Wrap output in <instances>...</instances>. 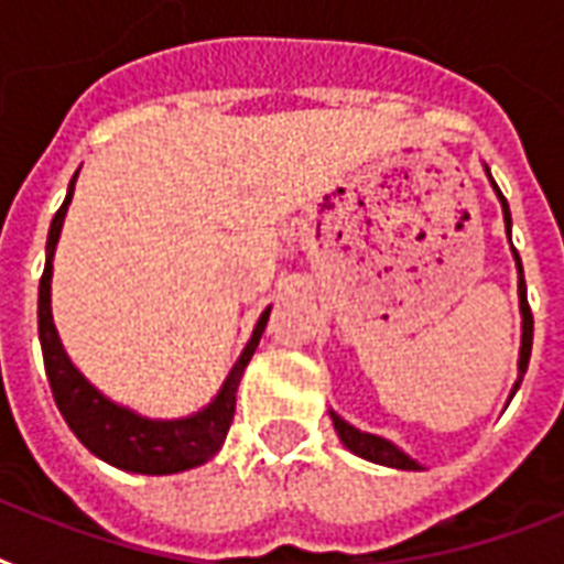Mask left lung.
Segmentation results:
<instances>
[{
	"mask_svg": "<svg viewBox=\"0 0 564 564\" xmlns=\"http://www.w3.org/2000/svg\"><path fill=\"white\" fill-rule=\"evenodd\" d=\"M486 175H489V166H486ZM491 181V175H489ZM491 187L498 193L500 207H503V221H507V234H512V216H509V204L503 198V193L498 189V184L491 181ZM512 254H516V265H518V304H521V354H518V380L512 386V394L518 392V386H521V377L527 371V362H530V351H533V313H530V304H527V283H524V265H521V257L512 248ZM330 419H334V427L343 438V445L351 451V454L362 456V459H369V463L377 465H389V468H401V471H419L421 465L415 459L403 454L401 447H394L389 438H380L375 433H362V430L351 427L348 421L339 419L334 410H330Z\"/></svg>",
	"mask_w": 564,
	"mask_h": 564,
	"instance_id": "left-lung-1",
	"label": "left lung"
}]
</instances>
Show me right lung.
<instances>
[{"label":"right lung","instance_id":"obj_1","mask_svg":"<svg viewBox=\"0 0 564 564\" xmlns=\"http://www.w3.org/2000/svg\"><path fill=\"white\" fill-rule=\"evenodd\" d=\"M78 172L69 181L66 198L61 210L52 219L46 239V269L40 278L37 292V330L40 348H43V362H46L48 386L55 394V403L64 421L69 424L78 442L90 454L105 459L113 468L134 474H178L207 463L210 456L219 454L221 442L228 436L234 410H237V389L242 380V371L251 362V354L257 351V343L269 322V310L257 318L254 334L248 339L246 351L239 354L230 375L225 377L219 394L213 398L204 410L193 412L187 419H143L128 406H119L110 398L96 389V386L75 369L73 360L66 357L64 345L57 339L55 322H52V257H55L57 237L64 228L66 207L73 202V189Z\"/></svg>","mask_w":564,"mask_h":564}]
</instances>
